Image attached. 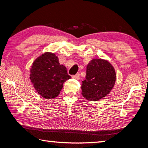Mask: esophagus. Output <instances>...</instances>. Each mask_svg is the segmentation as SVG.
<instances>
[{"instance_id":"1","label":"esophagus","mask_w":148,"mask_h":148,"mask_svg":"<svg viewBox=\"0 0 148 148\" xmlns=\"http://www.w3.org/2000/svg\"><path fill=\"white\" fill-rule=\"evenodd\" d=\"M72 77L74 78V79H79L80 78V74L79 73H77L76 75H74V76H72Z\"/></svg>"}]
</instances>
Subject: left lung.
<instances>
[{"mask_svg": "<svg viewBox=\"0 0 148 148\" xmlns=\"http://www.w3.org/2000/svg\"><path fill=\"white\" fill-rule=\"evenodd\" d=\"M115 81L116 72L112 65L101 58L93 59L86 66L81 93L86 99L97 101L109 93Z\"/></svg>", "mask_w": 148, "mask_h": 148, "instance_id": "obj_1", "label": "left lung"}]
</instances>
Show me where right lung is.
I'll return each instance as SVG.
<instances>
[{"mask_svg":"<svg viewBox=\"0 0 148 148\" xmlns=\"http://www.w3.org/2000/svg\"><path fill=\"white\" fill-rule=\"evenodd\" d=\"M67 72L54 53L46 52L33 62L30 79L39 95L51 99L59 95L63 84L71 78Z\"/></svg>","mask_w":148,"mask_h":148,"instance_id":"1","label":"right lung"}]
</instances>
